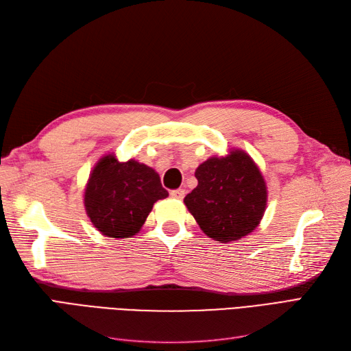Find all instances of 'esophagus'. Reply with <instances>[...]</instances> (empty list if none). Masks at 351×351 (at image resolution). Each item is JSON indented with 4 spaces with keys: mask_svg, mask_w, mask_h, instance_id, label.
Returning <instances> with one entry per match:
<instances>
[{
    "mask_svg": "<svg viewBox=\"0 0 351 351\" xmlns=\"http://www.w3.org/2000/svg\"><path fill=\"white\" fill-rule=\"evenodd\" d=\"M171 197L174 199H183L184 195H186V190L184 189H176V190H171Z\"/></svg>",
    "mask_w": 351,
    "mask_h": 351,
    "instance_id": "obj_1",
    "label": "esophagus"
}]
</instances>
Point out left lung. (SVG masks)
<instances>
[{
	"label": "left lung",
	"mask_w": 351,
	"mask_h": 351,
	"mask_svg": "<svg viewBox=\"0 0 351 351\" xmlns=\"http://www.w3.org/2000/svg\"><path fill=\"white\" fill-rule=\"evenodd\" d=\"M197 186L184 205L200 230L218 243L237 241L256 230L268 204V186L259 165L239 147L214 155L195 173Z\"/></svg>",
	"instance_id": "left-lung-1"
}]
</instances>
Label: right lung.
Listing matches in <instances>:
<instances>
[{
    "instance_id": "obj_1",
    "label": "right lung",
    "mask_w": 351,
    "mask_h": 351,
    "mask_svg": "<svg viewBox=\"0 0 351 351\" xmlns=\"http://www.w3.org/2000/svg\"><path fill=\"white\" fill-rule=\"evenodd\" d=\"M168 197L152 167L136 159L119 161L114 152L102 155L84 186L83 204L92 226L114 240L136 236L154 204Z\"/></svg>"
}]
</instances>
